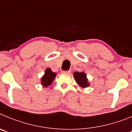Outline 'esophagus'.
<instances>
[{
	"label": "esophagus",
	"instance_id": "obj_1",
	"mask_svg": "<svg viewBox=\"0 0 132 132\" xmlns=\"http://www.w3.org/2000/svg\"><path fill=\"white\" fill-rule=\"evenodd\" d=\"M62 72L64 73H70L71 72L70 70H68V71H62Z\"/></svg>",
	"mask_w": 132,
	"mask_h": 132
}]
</instances>
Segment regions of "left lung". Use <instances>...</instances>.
Returning a JSON list of instances; mask_svg holds the SVG:
<instances>
[{"instance_id":"left-lung-1","label":"left lung","mask_w":132,"mask_h":132,"mask_svg":"<svg viewBox=\"0 0 132 132\" xmlns=\"http://www.w3.org/2000/svg\"><path fill=\"white\" fill-rule=\"evenodd\" d=\"M73 78L79 87L85 89L90 85V82L87 78V74L84 72H73Z\"/></svg>"}]
</instances>
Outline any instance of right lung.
Returning a JSON list of instances; mask_svg holds the SVG:
<instances>
[{
  "label": "right lung",
  "mask_w": 132,
  "mask_h": 132,
  "mask_svg": "<svg viewBox=\"0 0 132 132\" xmlns=\"http://www.w3.org/2000/svg\"><path fill=\"white\" fill-rule=\"evenodd\" d=\"M56 76V73H54L51 70V69L47 68L45 71V74L43 76L41 79V84L43 87H47L50 85H51Z\"/></svg>",
  "instance_id": "add662e5"
}]
</instances>
